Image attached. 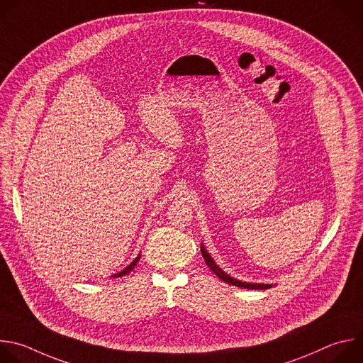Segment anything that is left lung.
<instances>
[{
    "instance_id": "obj_1",
    "label": "left lung",
    "mask_w": 363,
    "mask_h": 363,
    "mask_svg": "<svg viewBox=\"0 0 363 363\" xmlns=\"http://www.w3.org/2000/svg\"><path fill=\"white\" fill-rule=\"evenodd\" d=\"M200 250H201V256L204 257V262L206 264L210 267V270L219 277L222 279L223 281L229 283V284H233V286H238V287H243V289H259V291H264V289H270L273 284L272 283H250V281H243V280H239L230 274H228L225 270H222L219 266L216 264V262L213 260V257L210 256V253L206 250V247L203 246V243L200 245Z\"/></svg>"
}]
</instances>
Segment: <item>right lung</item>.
I'll return each mask as SVG.
<instances>
[{
	"label": "right lung",
	"mask_w": 363,
	"mask_h": 363,
	"mask_svg": "<svg viewBox=\"0 0 363 363\" xmlns=\"http://www.w3.org/2000/svg\"><path fill=\"white\" fill-rule=\"evenodd\" d=\"M140 257H141V256H140V253H138V255H137V257H135V259H134V260H133V262H131V263H130V264H128L125 269H123L121 272H118V273L113 274L111 277H121V276H125V274H128V273H130V272H131V270L135 267V264L138 263Z\"/></svg>",
	"instance_id": "right-lung-1"
}]
</instances>
